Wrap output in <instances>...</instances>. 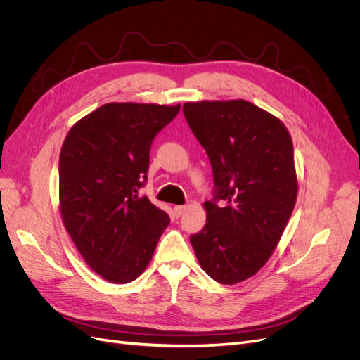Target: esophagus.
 <instances>
[{"mask_svg": "<svg viewBox=\"0 0 360 360\" xmlns=\"http://www.w3.org/2000/svg\"><path fill=\"white\" fill-rule=\"evenodd\" d=\"M173 210H175L176 217H181V215H184V212L187 210V206H175V209H173Z\"/></svg>", "mask_w": 360, "mask_h": 360, "instance_id": "esophagus-1", "label": "esophagus"}]
</instances>
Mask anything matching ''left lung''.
Listing matches in <instances>:
<instances>
[{
	"label": "left lung",
	"mask_w": 360,
	"mask_h": 360,
	"mask_svg": "<svg viewBox=\"0 0 360 360\" xmlns=\"http://www.w3.org/2000/svg\"><path fill=\"white\" fill-rule=\"evenodd\" d=\"M182 111L214 173L206 224L190 237L195 257L222 285L246 281L273 254L295 206L290 135L246 101L188 102Z\"/></svg>",
	"instance_id": "obj_1"
}]
</instances>
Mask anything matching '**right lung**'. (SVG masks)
Wrapping results in <instances>:
<instances>
[{
    "instance_id": "right-lung-1",
    "label": "right lung",
    "mask_w": 360,
    "mask_h": 360,
    "mask_svg": "<svg viewBox=\"0 0 360 360\" xmlns=\"http://www.w3.org/2000/svg\"><path fill=\"white\" fill-rule=\"evenodd\" d=\"M181 105L106 103L72 126L59 157L66 231L89 267L112 283L135 281L170 219L139 195L154 138Z\"/></svg>"
}]
</instances>
